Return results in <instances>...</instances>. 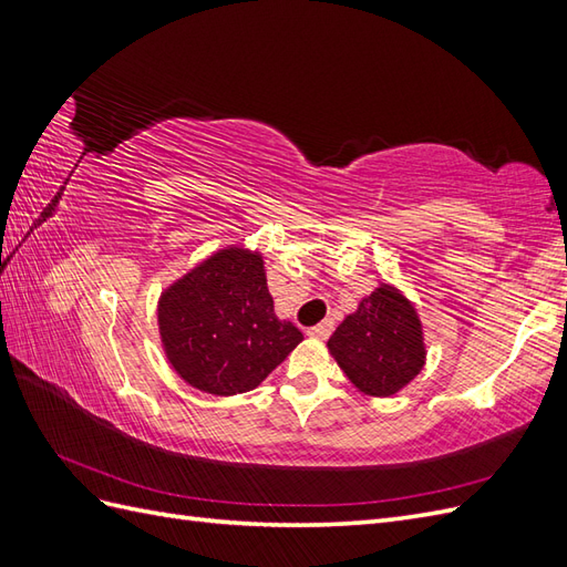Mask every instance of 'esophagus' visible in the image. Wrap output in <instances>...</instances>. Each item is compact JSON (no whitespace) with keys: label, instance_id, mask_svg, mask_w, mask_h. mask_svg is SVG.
<instances>
[{"label":"esophagus","instance_id":"obj_1","mask_svg":"<svg viewBox=\"0 0 567 567\" xmlns=\"http://www.w3.org/2000/svg\"><path fill=\"white\" fill-rule=\"evenodd\" d=\"M331 331H333V323H331V321H321V323L312 326V329H307V336L319 338V340H326V338L331 336Z\"/></svg>","mask_w":567,"mask_h":567}]
</instances>
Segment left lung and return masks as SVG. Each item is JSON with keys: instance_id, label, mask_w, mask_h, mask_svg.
<instances>
[{"instance_id": "left-lung-1", "label": "left lung", "mask_w": 567, "mask_h": 567, "mask_svg": "<svg viewBox=\"0 0 567 567\" xmlns=\"http://www.w3.org/2000/svg\"><path fill=\"white\" fill-rule=\"evenodd\" d=\"M329 352L350 383L371 398H392L425 364L423 323L402 290L381 284L329 338Z\"/></svg>"}]
</instances>
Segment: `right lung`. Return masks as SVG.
Returning a JSON list of instances; mask_svg holds the SVG:
<instances>
[{"mask_svg": "<svg viewBox=\"0 0 567 567\" xmlns=\"http://www.w3.org/2000/svg\"><path fill=\"white\" fill-rule=\"evenodd\" d=\"M167 362L200 392H248L296 350L302 333L274 315L262 252L229 246L205 257L158 300Z\"/></svg>", "mask_w": 567, "mask_h": 567, "instance_id": "obj_1", "label": "right lung"}]
</instances>
